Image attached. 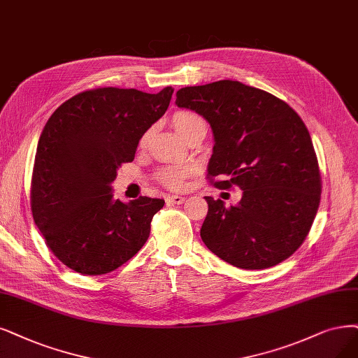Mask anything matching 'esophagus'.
<instances>
[{
	"label": "esophagus",
	"instance_id": "obj_1",
	"mask_svg": "<svg viewBox=\"0 0 358 358\" xmlns=\"http://www.w3.org/2000/svg\"><path fill=\"white\" fill-rule=\"evenodd\" d=\"M166 201L171 203H176V205H181L184 201H186V197L178 196V194H171L166 197Z\"/></svg>",
	"mask_w": 358,
	"mask_h": 358
}]
</instances>
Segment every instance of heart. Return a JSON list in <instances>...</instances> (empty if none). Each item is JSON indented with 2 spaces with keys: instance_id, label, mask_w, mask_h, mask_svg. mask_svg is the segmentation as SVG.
<instances>
[{
  "instance_id": "obj_1",
  "label": "heart",
  "mask_w": 358,
  "mask_h": 358,
  "mask_svg": "<svg viewBox=\"0 0 358 358\" xmlns=\"http://www.w3.org/2000/svg\"><path fill=\"white\" fill-rule=\"evenodd\" d=\"M203 119L190 110H178L172 115V125L178 131V134L182 137L186 136L192 127H194L197 122H202ZM148 134L141 138V143L145 140ZM192 169L189 166H178V165H169L162 168L157 172V180L162 184H165L169 189H181L186 184L187 177L190 176Z\"/></svg>"
}]
</instances>
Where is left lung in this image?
Segmentation results:
<instances>
[{
  "instance_id": "8db88e82",
  "label": "left lung",
  "mask_w": 358,
  "mask_h": 358,
  "mask_svg": "<svg viewBox=\"0 0 358 358\" xmlns=\"http://www.w3.org/2000/svg\"><path fill=\"white\" fill-rule=\"evenodd\" d=\"M176 104L213 128L208 180L218 189L242 190L241 202L229 208L205 196L203 243L245 270L289 258L308 236L322 194L319 162L299 115L270 92L230 79L184 87ZM218 175L227 180H215Z\"/></svg>"
}]
</instances>
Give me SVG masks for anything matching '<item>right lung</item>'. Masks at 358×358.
I'll return each mask as SVG.
<instances>
[{
    "label": "right lung",
    "instance_id": "1",
    "mask_svg": "<svg viewBox=\"0 0 358 358\" xmlns=\"http://www.w3.org/2000/svg\"><path fill=\"white\" fill-rule=\"evenodd\" d=\"M171 87L157 94L101 87L66 100L39 137L32 181V217L66 267L100 275L121 267L143 248L164 199H113L116 169L132 162L140 138L161 117Z\"/></svg>",
    "mask_w": 358,
    "mask_h": 358
}]
</instances>
